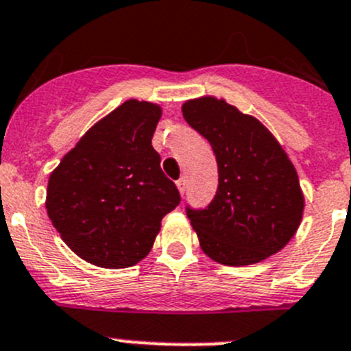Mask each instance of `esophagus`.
Returning a JSON list of instances; mask_svg holds the SVG:
<instances>
[{
    "label": "esophagus",
    "instance_id": "34e87169",
    "mask_svg": "<svg viewBox=\"0 0 351 351\" xmlns=\"http://www.w3.org/2000/svg\"><path fill=\"white\" fill-rule=\"evenodd\" d=\"M186 186H188V184H186V178L179 179V181H178V189H179V193H181V195H184V193H186Z\"/></svg>",
    "mask_w": 351,
    "mask_h": 351
}]
</instances>
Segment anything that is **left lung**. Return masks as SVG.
Listing matches in <instances>:
<instances>
[{"instance_id": "left-lung-1", "label": "left lung", "mask_w": 351, "mask_h": 351, "mask_svg": "<svg viewBox=\"0 0 351 351\" xmlns=\"http://www.w3.org/2000/svg\"><path fill=\"white\" fill-rule=\"evenodd\" d=\"M182 115L212 145L219 188L206 208H186L199 246L222 265L258 263L298 231L303 198L298 173L258 119L213 96L189 99Z\"/></svg>"}]
</instances>
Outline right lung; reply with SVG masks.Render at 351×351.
Listing matches in <instances>:
<instances>
[{
    "mask_svg": "<svg viewBox=\"0 0 351 351\" xmlns=\"http://www.w3.org/2000/svg\"><path fill=\"white\" fill-rule=\"evenodd\" d=\"M162 108L128 99L96 122L49 176L46 210L65 245L105 269L152 250L162 219L181 202L152 146Z\"/></svg>",
    "mask_w": 351,
    "mask_h": 351,
    "instance_id": "obj_1",
    "label": "right lung"
}]
</instances>
